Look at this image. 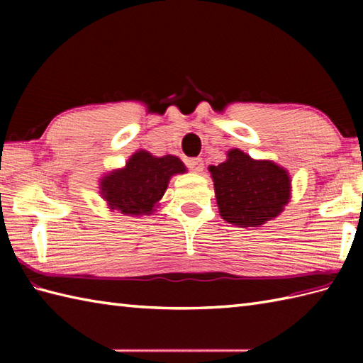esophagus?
Here are the masks:
<instances>
[{
	"label": "esophagus",
	"mask_w": 363,
	"mask_h": 363,
	"mask_svg": "<svg viewBox=\"0 0 363 363\" xmlns=\"http://www.w3.org/2000/svg\"><path fill=\"white\" fill-rule=\"evenodd\" d=\"M187 167L194 173H201L203 168H204V164H203L201 159H190V160H187Z\"/></svg>",
	"instance_id": "esophagus-1"
}]
</instances>
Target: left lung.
<instances>
[{
	"instance_id": "obj_1",
	"label": "left lung",
	"mask_w": 363,
	"mask_h": 363,
	"mask_svg": "<svg viewBox=\"0 0 363 363\" xmlns=\"http://www.w3.org/2000/svg\"><path fill=\"white\" fill-rule=\"evenodd\" d=\"M221 218L230 225L260 226L276 218L290 199L287 169L272 160H256L240 150L209 167Z\"/></svg>"
}]
</instances>
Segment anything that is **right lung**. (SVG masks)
<instances>
[{
    "label": "right lung",
    "mask_w": 363,
    "mask_h": 363,
    "mask_svg": "<svg viewBox=\"0 0 363 363\" xmlns=\"http://www.w3.org/2000/svg\"><path fill=\"white\" fill-rule=\"evenodd\" d=\"M187 168L176 156L156 157L148 151L134 152L125 168L103 176L99 189L112 211L125 215H150L164 196L169 177L186 173Z\"/></svg>",
    "instance_id": "1"
}]
</instances>
